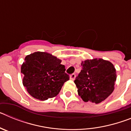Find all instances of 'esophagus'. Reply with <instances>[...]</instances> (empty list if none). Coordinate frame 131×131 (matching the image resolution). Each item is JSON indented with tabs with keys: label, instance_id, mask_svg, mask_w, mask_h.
Masks as SVG:
<instances>
[{
	"label": "esophagus",
	"instance_id": "1",
	"mask_svg": "<svg viewBox=\"0 0 131 131\" xmlns=\"http://www.w3.org/2000/svg\"><path fill=\"white\" fill-rule=\"evenodd\" d=\"M75 73H72L70 75V79L71 80H74L75 79Z\"/></svg>",
	"mask_w": 131,
	"mask_h": 131
}]
</instances>
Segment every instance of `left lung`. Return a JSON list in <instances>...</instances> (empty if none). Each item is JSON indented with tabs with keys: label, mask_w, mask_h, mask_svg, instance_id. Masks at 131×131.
Masks as SVG:
<instances>
[{
	"label": "left lung",
	"mask_w": 131,
	"mask_h": 131,
	"mask_svg": "<svg viewBox=\"0 0 131 131\" xmlns=\"http://www.w3.org/2000/svg\"><path fill=\"white\" fill-rule=\"evenodd\" d=\"M81 65V71L74 81L79 96L85 102L104 101L114 90L117 75L113 65L101 58L86 60Z\"/></svg>",
	"instance_id": "obj_1"
}]
</instances>
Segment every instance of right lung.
I'll list each match as a JSON object with an SVG mask.
<instances>
[{
	"label": "right lung",
	"mask_w": 131,
	"mask_h": 131,
	"mask_svg": "<svg viewBox=\"0 0 131 131\" xmlns=\"http://www.w3.org/2000/svg\"><path fill=\"white\" fill-rule=\"evenodd\" d=\"M62 60L43 52L27 55L21 67L23 84L31 96L46 100L58 94L69 75L61 64Z\"/></svg>",
	"instance_id": "add662e5"
}]
</instances>
